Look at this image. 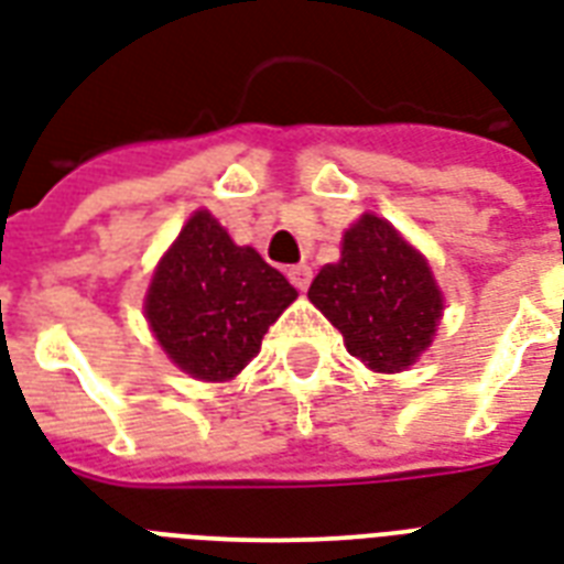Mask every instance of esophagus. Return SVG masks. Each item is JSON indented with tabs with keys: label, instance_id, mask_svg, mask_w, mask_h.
<instances>
[{
	"label": "esophagus",
	"instance_id": "1",
	"mask_svg": "<svg viewBox=\"0 0 564 564\" xmlns=\"http://www.w3.org/2000/svg\"><path fill=\"white\" fill-rule=\"evenodd\" d=\"M288 279H291V285L296 291H305L308 282H312V268L308 264H294V268H288Z\"/></svg>",
	"mask_w": 564,
	"mask_h": 564
}]
</instances>
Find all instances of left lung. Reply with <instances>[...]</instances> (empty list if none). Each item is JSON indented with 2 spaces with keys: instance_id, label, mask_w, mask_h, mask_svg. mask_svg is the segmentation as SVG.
I'll return each mask as SVG.
<instances>
[{
  "instance_id": "1",
  "label": "left lung",
  "mask_w": 564,
  "mask_h": 564,
  "mask_svg": "<svg viewBox=\"0 0 564 564\" xmlns=\"http://www.w3.org/2000/svg\"><path fill=\"white\" fill-rule=\"evenodd\" d=\"M308 300L379 373L405 370L430 347L444 305L426 259L377 214L344 235L341 261L314 276Z\"/></svg>"
}]
</instances>
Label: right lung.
Listing matches in <instances>:
<instances>
[{
    "instance_id": "right-lung-1",
    "label": "right lung",
    "mask_w": 564,
    "mask_h": 564,
    "mask_svg": "<svg viewBox=\"0 0 564 564\" xmlns=\"http://www.w3.org/2000/svg\"><path fill=\"white\" fill-rule=\"evenodd\" d=\"M294 300L276 268L252 247H235L212 214L196 212L152 276L147 321L185 373L223 382L259 356L270 323Z\"/></svg>"
}]
</instances>
